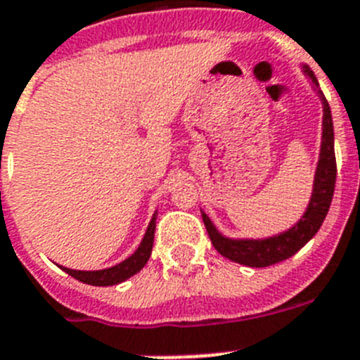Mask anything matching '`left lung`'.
I'll return each mask as SVG.
<instances>
[{"label": "left lung", "instance_id": "1", "mask_svg": "<svg viewBox=\"0 0 360 360\" xmlns=\"http://www.w3.org/2000/svg\"><path fill=\"white\" fill-rule=\"evenodd\" d=\"M304 74L311 79V85L317 90L319 98L323 101V141H321V154H319L317 170H315L314 192H311L310 202L302 215L292 228L279 236H271L266 239H230L223 233L217 232V228L210 221V217L201 212L205 221L206 232L210 236L212 245L223 257L233 262L245 264L252 268L271 266L275 262L292 257L302 246L319 232L328 210H330L333 190H335L337 165H335V148H333V121H331V110L326 98L319 90L317 77L310 68L302 65Z\"/></svg>", "mask_w": 360, "mask_h": 360}]
</instances>
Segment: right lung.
Listing matches in <instances>:
<instances>
[{
    "instance_id": "obj_1",
    "label": "right lung",
    "mask_w": 360,
    "mask_h": 360,
    "mask_svg": "<svg viewBox=\"0 0 360 360\" xmlns=\"http://www.w3.org/2000/svg\"><path fill=\"white\" fill-rule=\"evenodd\" d=\"M155 217L158 214H154L152 221H150L148 228H146V233L143 237L139 248L134 252L128 259H124L123 262L115 264L112 268H105V270H94V271H85V270H70V268H63L68 275H72L74 279L81 281L85 284H92V286H114V284H120L123 281L130 279L132 275H136L137 271L141 270L148 262L150 254H152V246H154V232H155Z\"/></svg>"
}]
</instances>
